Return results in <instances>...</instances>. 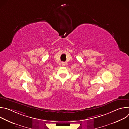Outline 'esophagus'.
Returning <instances> with one entry per match:
<instances>
[{
	"instance_id": "1",
	"label": "esophagus",
	"mask_w": 129,
	"mask_h": 129,
	"mask_svg": "<svg viewBox=\"0 0 129 129\" xmlns=\"http://www.w3.org/2000/svg\"><path fill=\"white\" fill-rule=\"evenodd\" d=\"M62 65H63V66H65V63L64 62H62Z\"/></svg>"
}]
</instances>
